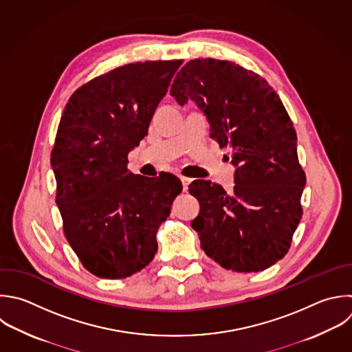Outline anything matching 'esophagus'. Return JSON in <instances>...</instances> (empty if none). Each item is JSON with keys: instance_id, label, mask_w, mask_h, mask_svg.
Returning <instances> with one entry per match:
<instances>
[{"instance_id": "34e87169", "label": "esophagus", "mask_w": 352, "mask_h": 352, "mask_svg": "<svg viewBox=\"0 0 352 352\" xmlns=\"http://www.w3.org/2000/svg\"><path fill=\"white\" fill-rule=\"evenodd\" d=\"M180 180H182V183H183V190L187 191V190H188V186H190V183H191V179H190V177H186V176H182Z\"/></svg>"}]
</instances>
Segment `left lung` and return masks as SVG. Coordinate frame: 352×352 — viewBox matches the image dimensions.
Here are the masks:
<instances>
[{
	"mask_svg": "<svg viewBox=\"0 0 352 352\" xmlns=\"http://www.w3.org/2000/svg\"><path fill=\"white\" fill-rule=\"evenodd\" d=\"M170 95L194 100L210 124V138L231 150L234 191L192 182L201 204L191 226L201 248L223 268L263 271L289 250L300 223L305 173L293 122L272 87L228 60L194 59L176 74Z\"/></svg>",
	"mask_w": 352,
	"mask_h": 352,
	"instance_id": "8db88e82",
	"label": "left lung"
}]
</instances>
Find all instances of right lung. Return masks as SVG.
Masks as SVG:
<instances>
[{
	"instance_id": "add662e5",
	"label": "right lung",
	"mask_w": 352,
	"mask_h": 352,
	"mask_svg": "<svg viewBox=\"0 0 352 352\" xmlns=\"http://www.w3.org/2000/svg\"><path fill=\"white\" fill-rule=\"evenodd\" d=\"M183 60L129 63L80 87L59 122L51 164L65 235L85 270L122 279L158 249L157 231L182 192L180 180L128 170Z\"/></svg>"
}]
</instances>
